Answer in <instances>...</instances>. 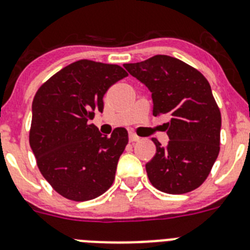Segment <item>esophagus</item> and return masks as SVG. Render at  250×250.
Wrapping results in <instances>:
<instances>
[{
	"mask_svg": "<svg viewBox=\"0 0 250 250\" xmlns=\"http://www.w3.org/2000/svg\"><path fill=\"white\" fill-rule=\"evenodd\" d=\"M129 139H130V141H131V143H132V141H139V140H140V138H139V136L136 135L135 132H130V134H129Z\"/></svg>",
	"mask_w": 250,
	"mask_h": 250,
	"instance_id": "1",
	"label": "esophagus"
}]
</instances>
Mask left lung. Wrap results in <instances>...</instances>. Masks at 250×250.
<instances>
[{"label": "left lung", "mask_w": 250, "mask_h": 250, "mask_svg": "<svg viewBox=\"0 0 250 250\" xmlns=\"http://www.w3.org/2000/svg\"><path fill=\"white\" fill-rule=\"evenodd\" d=\"M124 67L150 90L154 116L170 118L165 124L167 146L152 138L156 152L145 165L150 183L167 194L199 188L220 150L222 116L208 80L196 68L167 55Z\"/></svg>", "instance_id": "left-lung-1"}]
</instances>
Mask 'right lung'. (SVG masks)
Wrapping results in <instances>:
<instances>
[{
    "instance_id": "add662e5",
    "label": "right lung",
    "mask_w": 250,
    "mask_h": 250,
    "mask_svg": "<svg viewBox=\"0 0 250 250\" xmlns=\"http://www.w3.org/2000/svg\"><path fill=\"white\" fill-rule=\"evenodd\" d=\"M127 76L119 65L79 60L43 83L32 101L30 146L43 178L63 198L86 202L112 185L129 136L116 127L104 136L94 124L104 95Z\"/></svg>"
}]
</instances>
